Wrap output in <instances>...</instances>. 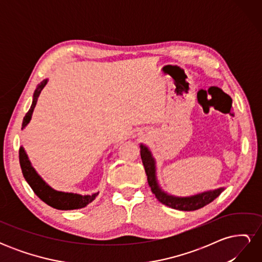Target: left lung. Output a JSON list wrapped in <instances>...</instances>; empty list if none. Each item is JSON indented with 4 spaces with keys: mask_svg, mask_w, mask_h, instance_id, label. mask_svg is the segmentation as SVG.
<instances>
[{
    "mask_svg": "<svg viewBox=\"0 0 262 262\" xmlns=\"http://www.w3.org/2000/svg\"><path fill=\"white\" fill-rule=\"evenodd\" d=\"M141 158L142 163L144 165L145 172L147 176V182L148 186L150 187V190H152V192L155 194L158 201L165 205H167V207L171 209H176L180 211H194L198 209H201L204 205H207L211 203L214 199H216L224 190V188H220L216 190H213V191L203 192L186 198L169 195L162 191L161 188L158 187L155 173V161L148 148L144 145H141Z\"/></svg>",
    "mask_w": 262,
    "mask_h": 262,
    "instance_id": "8db88e82",
    "label": "left lung"
}]
</instances>
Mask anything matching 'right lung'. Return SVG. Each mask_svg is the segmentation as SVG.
Instances as JSON below:
<instances>
[{
  "instance_id": "right-lung-1",
  "label": "right lung",
  "mask_w": 262,
  "mask_h": 262,
  "mask_svg": "<svg viewBox=\"0 0 262 262\" xmlns=\"http://www.w3.org/2000/svg\"><path fill=\"white\" fill-rule=\"evenodd\" d=\"M46 84H47V80H43L37 86V90L34 93L33 104H31L28 113L25 115V117H24L21 129L25 128V126L28 124V122L30 121L31 115L34 113V109L37 104L39 95H40ZM19 164H20V168H21L24 178L26 179L28 185L30 186L31 189H33V191L36 193V195L39 198V199L42 200L46 204L50 205V207L54 209H58V210L82 209V208H85L87 204L93 202L95 200V198L98 195V192L94 193L92 195H81L76 193L61 192L52 189L51 187L47 185L46 182L41 179V177L36 172L23 147L19 148Z\"/></svg>"
}]
</instances>
